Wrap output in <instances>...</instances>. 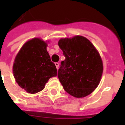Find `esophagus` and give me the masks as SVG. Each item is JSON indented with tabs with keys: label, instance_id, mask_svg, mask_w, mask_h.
Wrapping results in <instances>:
<instances>
[{
	"label": "esophagus",
	"instance_id": "obj_1",
	"mask_svg": "<svg viewBox=\"0 0 125 125\" xmlns=\"http://www.w3.org/2000/svg\"><path fill=\"white\" fill-rule=\"evenodd\" d=\"M59 64L58 63V62H55V66H56V68H57V69H58V68H59Z\"/></svg>",
	"mask_w": 125,
	"mask_h": 125
}]
</instances>
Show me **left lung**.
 I'll return each instance as SVG.
<instances>
[{"mask_svg":"<svg viewBox=\"0 0 125 125\" xmlns=\"http://www.w3.org/2000/svg\"><path fill=\"white\" fill-rule=\"evenodd\" d=\"M58 45L65 56L57 72L64 89L76 98L89 95L100 83L103 70L98 51L80 36L61 39Z\"/></svg>","mask_w":125,"mask_h":125,"instance_id":"left-lung-1","label":"left lung"}]
</instances>
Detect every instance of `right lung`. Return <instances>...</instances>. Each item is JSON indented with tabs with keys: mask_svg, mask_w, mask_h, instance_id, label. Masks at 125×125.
I'll list each match as a JSON object with an SVG mask.
<instances>
[{
	"mask_svg": "<svg viewBox=\"0 0 125 125\" xmlns=\"http://www.w3.org/2000/svg\"><path fill=\"white\" fill-rule=\"evenodd\" d=\"M47 46L40 39H32L24 44L15 57L14 78L19 86L27 93L42 91L49 78L57 76V69L51 60Z\"/></svg>",
	"mask_w": 125,
	"mask_h": 125,
	"instance_id": "right-lung-1",
	"label": "right lung"
}]
</instances>
